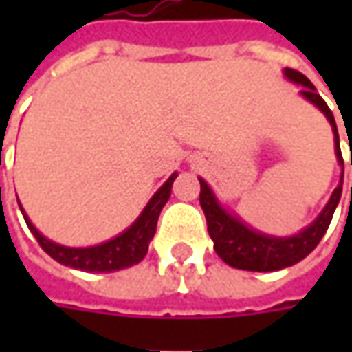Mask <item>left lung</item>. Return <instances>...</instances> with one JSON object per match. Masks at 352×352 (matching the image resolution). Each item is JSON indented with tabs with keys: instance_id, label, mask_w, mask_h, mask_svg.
I'll return each mask as SVG.
<instances>
[{
	"instance_id": "8db88e82",
	"label": "left lung",
	"mask_w": 352,
	"mask_h": 352,
	"mask_svg": "<svg viewBox=\"0 0 352 352\" xmlns=\"http://www.w3.org/2000/svg\"><path fill=\"white\" fill-rule=\"evenodd\" d=\"M284 76L294 84H300L302 86L300 96L305 98L309 103H314L319 111L327 117V121L333 129L337 162L341 166V180L337 184V188L333 190L327 206L305 229L290 236H274L252 229L239 215L229 213L219 204V199L213 194V190L208 186V182L204 178H199V186H201L199 204H201V210L206 213L213 249L223 258V263L233 266V268H239V270L274 272V270H282V268H288L292 264L300 263L302 258H305L311 250L318 247L321 236L325 235L327 227L331 223L333 213L339 206L341 192H343V172H345L343 168L345 166H343V156H341L337 123H335L331 109L327 107V103L323 102V98L318 94L316 86L302 72L284 68Z\"/></svg>"
}]
</instances>
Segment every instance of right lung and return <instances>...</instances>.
I'll list each match as a JSON object with an SVG mask.
<instances>
[{
	"mask_svg": "<svg viewBox=\"0 0 352 352\" xmlns=\"http://www.w3.org/2000/svg\"><path fill=\"white\" fill-rule=\"evenodd\" d=\"M176 176H178V172H174L168 180L158 188V192L148 199L141 215L133 221L131 227H127L123 233H119L113 239L100 243V245H94V247H64V245L50 241L31 223V219L27 217L21 204L19 208L23 211L25 221H27V227L31 229L38 245L56 263L84 270V272H116V270L129 268L133 264H139L144 258V254L148 252V245L156 233L158 215L164 208V204L168 201Z\"/></svg>",
	"mask_w": 352,
	"mask_h": 352,
	"instance_id": "1",
	"label": "right lung"
}]
</instances>
